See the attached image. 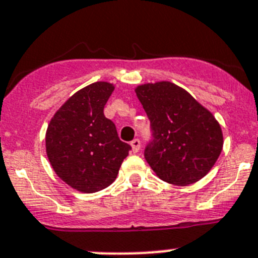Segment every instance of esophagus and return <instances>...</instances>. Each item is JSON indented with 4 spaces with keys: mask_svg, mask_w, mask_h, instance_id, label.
Here are the masks:
<instances>
[{
    "mask_svg": "<svg viewBox=\"0 0 258 258\" xmlns=\"http://www.w3.org/2000/svg\"><path fill=\"white\" fill-rule=\"evenodd\" d=\"M131 146H132V152L134 153H138L139 150H140V140L139 139H134V140L131 141Z\"/></svg>",
    "mask_w": 258,
    "mask_h": 258,
    "instance_id": "esophagus-1",
    "label": "esophagus"
}]
</instances>
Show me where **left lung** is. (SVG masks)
I'll return each mask as SVG.
<instances>
[{"label": "left lung", "mask_w": 258, "mask_h": 258, "mask_svg": "<svg viewBox=\"0 0 258 258\" xmlns=\"http://www.w3.org/2000/svg\"><path fill=\"white\" fill-rule=\"evenodd\" d=\"M135 92L152 130L144 157L158 177L185 186L207 175L224 144L212 113L171 82L146 83Z\"/></svg>", "instance_id": "8db88e82"}]
</instances>
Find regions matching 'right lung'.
I'll return each instance as SVG.
<instances>
[{"mask_svg": "<svg viewBox=\"0 0 258 258\" xmlns=\"http://www.w3.org/2000/svg\"><path fill=\"white\" fill-rule=\"evenodd\" d=\"M114 91L95 82L69 97L46 132L48 161L64 182L82 192H96L115 180L131 146L120 141L104 106Z\"/></svg>", "mask_w": 258, "mask_h": 258, "instance_id": "right-lung-1", "label": "right lung"}]
</instances>
